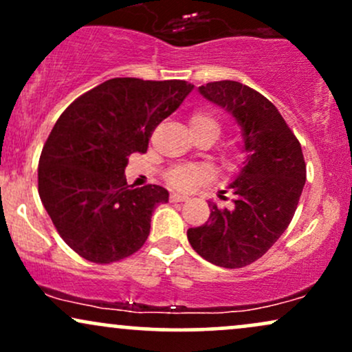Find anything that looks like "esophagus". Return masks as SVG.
I'll use <instances>...</instances> for the list:
<instances>
[{
    "mask_svg": "<svg viewBox=\"0 0 352 352\" xmlns=\"http://www.w3.org/2000/svg\"><path fill=\"white\" fill-rule=\"evenodd\" d=\"M188 197L187 195H182V193L173 192L170 193V201H187Z\"/></svg>",
    "mask_w": 352,
    "mask_h": 352,
    "instance_id": "1",
    "label": "esophagus"
}]
</instances>
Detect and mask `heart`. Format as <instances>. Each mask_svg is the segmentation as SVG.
<instances>
[{"label": "heart", "instance_id": "heart-1", "mask_svg": "<svg viewBox=\"0 0 352 352\" xmlns=\"http://www.w3.org/2000/svg\"><path fill=\"white\" fill-rule=\"evenodd\" d=\"M199 131H208L213 135L220 134V120L213 112L208 111H197L190 117V132H199ZM170 185L180 190H188L195 187L197 184L208 179V170L201 165H177V167L170 168L167 175Z\"/></svg>", "mask_w": 352, "mask_h": 352}]
</instances>
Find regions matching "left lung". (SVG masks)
Instances as JSON below:
<instances>
[{
	"instance_id": "left-lung-1",
	"label": "left lung",
	"mask_w": 352,
	"mask_h": 352,
	"mask_svg": "<svg viewBox=\"0 0 352 352\" xmlns=\"http://www.w3.org/2000/svg\"><path fill=\"white\" fill-rule=\"evenodd\" d=\"M205 99L228 112L241 129L245 162L228 185L232 208L208 200L210 220L188 228L192 248L223 268H241L272 248L288 228L306 182L301 145L265 96L236 80L199 87Z\"/></svg>"
}]
</instances>
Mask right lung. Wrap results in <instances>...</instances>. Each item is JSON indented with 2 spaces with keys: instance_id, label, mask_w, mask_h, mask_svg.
Listing matches in <instances>:
<instances>
[{
  "instance_id": "obj_1",
  "label": "right lung",
  "mask_w": 352,
  "mask_h": 352,
  "mask_svg": "<svg viewBox=\"0 0 352 352\" xmlns=\"http://www.w3.org/2000/svg\"><path fill=\"white\" fill-rule=\"evenodd\" d=\"M187 80L114 78L91 89L60 114L38 168L41 201L60 238L92 263L135 253L168 192L134 188L124 179L132 153H145L152 131L192 92Z\"/></svg>"
}]
</instances>
